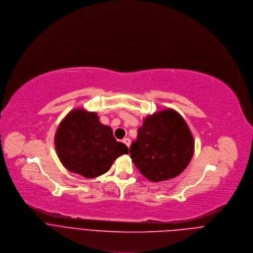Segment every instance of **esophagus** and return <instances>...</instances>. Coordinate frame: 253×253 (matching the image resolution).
<instances>
[{
    "mask_svg": "<svg viewBox=\"0 0 253 253\" xmlns=\"http://www.w3.org/2000/svg\"><path fill=\"white\" fill-rule=\"evenodd\" d=\"M123 142H124L126 145H127V146L129 147V145H130V139H129L128 137L124 138V139H123Z\"/></svg>",
    "mask_w": 253,
    "mask_h": 253,
    "instance_id": "obj_1",
    "label": "esophagus"
}]
</instances>
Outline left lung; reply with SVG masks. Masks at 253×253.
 Instances as JSON below:
<instances>
[{
  "label": "left lung",
  "mask_w": 253,
  "mask_h": 253,
  "mask_svg": "<svg viewBox=\"0 0 253 253\" xmlns=\"http://www.w3.org/2000/svg\"><path fill=\"white\" fill-rule=\"evenodd\" d=\"M129 150L140 173L150 181L160 182L186 169L194 153V140L184 119L167 109L143 120Z\"/></svg>",
  "instance_id": "left-lung-1"
}]
</instances>
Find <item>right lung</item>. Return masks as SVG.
Returning <instances> with one entry per match:
<instances>
[{"mask_svg": "<svg viewBox=\"0 0 253 253\" xmlns=\"http://www.w3.org/2000/svg\"><path fill=\"white\" fill-rule=\"evenodd\" d=\"M55 145L63 166L86 178L106 173L119 157L128 154L127 146L117 141L111 126L84 109L72 110L61 122Z\"/></svg>", "mask_w": 253, "mask_h": 253, "instance_id": "add662e5", "label": "right lung"}]
</instances>
